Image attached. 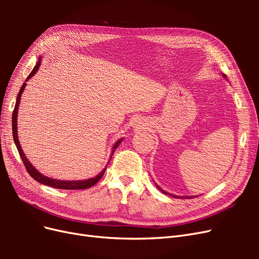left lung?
Wrapping results in <instances>:
<instances>
[{
	"label": "left lung",
	"mask_w": 259,
	"mask_h": 259,
	"mask_svg": "<svg viewBox=\"0 0 259 259\" xmlns=\"http://www.w3.org/2000/svg\"><path fill=\"white\" fill-rule=\"evenodd\" d=\"M224 76L226 77V75H225V74H224ZM155 186H156V187H158V189H159V190H161V192H163L164 194H169V193H167V192H165V191H164L163 189H161V188H160V187H159L158 185H155ZM169 195H171V194H169ZM171 197H174V198H189V199H190V198H193V197H177V195H171Z\"/></svg>",
	"instance_id": "left-lung-1"
}]
</instances>
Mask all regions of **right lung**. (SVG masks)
<instances>
[{
	"instance_id": "add662e5",
	"label": "right lung",
	"mask_w": 259,
	"mask_h": 259,
	"mask_svg": "<svg viewBox=\"0 0 259 259\" xmlns=\"http://www.w3.org/2000/svg\"><path fill=\"white\" fill-rule=\"evenodd\" d=\"M41 65V58H38L36 65L34 66L33 70L31 71V73L28 75L27 80H30L31 76H33L36 71L38 70V67H40ZM26 84L27 83H23L21 89L18 93V96H17V99H16V105H15V109L13 111V117H12V124H13V137H14V142H15V145H16L17 149H18V152H19V155L20 158L23 162V164H25L26 166V169L28 173L30 174V176L32 177L33 179H35L36 182L41 183L43 185H46V186H50V187H54V188H57V189H66V190H77V189H88V188H91L92 186L95 185L96 183L99 182V179L104 176V173L106 171V168H104V170H101L100 173L93 177V178H90V179H85V180H58V179H54V178H50L48 176H44L42 175L40 171H38L37 169H35V167L32 165V164L30 163V161H28V159L26 158V154L23 153L22 149H21V146L19 144V140H18V134H17V114H18V107H19V103H20V98H21V94L23 92V90H25L26 88ZM122 142V139L117 140V142L115 143V145L113 146L112 148V153H111V156L110 158H112V154L114 152V150L116 149V147L119 146ZM111 160V159H110Z\"/></svg>"
}]
</instances>
